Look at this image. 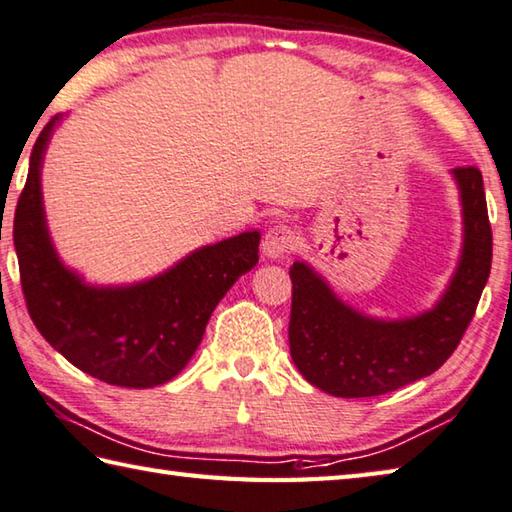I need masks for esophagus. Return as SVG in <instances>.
Here are the masks:
<instances>
[{
  "label": "esophagus",
  "instance_id": "obj_1",
  "mask_svg": "<svg viewBox=\"0 0 512 512\" xmlns=\"http://www.w3.org/2000/svg\"><path fill=\"white\" fill-rule=\"evenodd\" d=\"M292 245H294V231L290 227H283V224H279V227H272L265 233L263 254L267 258H272V261H276V258H283L285 254H288Z\"/></svg>",
  "mask_w": 512,
  "mask_h": 512
}]
</instances>
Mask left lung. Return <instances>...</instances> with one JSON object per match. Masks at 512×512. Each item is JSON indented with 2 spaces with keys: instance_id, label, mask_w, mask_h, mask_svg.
Returning a JSON list of instances; mask_svg holds the SVG:
<instances>
[{
  "instance_id": "obj_1",
  "label": "left lung",
  "mask_w": 512,
  "mask_h": 512,
  "mask_svg": "<svg viewBox=\"0 0 512 512\" xmlns=\"http://www.w3.org/2000/svg\"><path fill=\"white\" fill-rule=\"evenodd\" d=\"M463 213L459 265L443 297L420 315L378 319L348 306L308 263L290 267V353L312 387L335 398H371L441 369L459 346L486 288L492 229L479 168L452 170Z\"/></svg>"
}]
</instances>
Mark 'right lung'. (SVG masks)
<instances>
[{
  "label": "right lung",
  "instance_id": "right-lung-1",
  "mask_svg": "<svg viewBox=\"0 0 512 512\" xmlns=\"http://www.w3.org/2000/svg\"><path fill=\"white\" fill-rule=\"evenodd\" d=\"M60 119L35 141L13 220L26 308L40 335L92 378L128 389L166 384L197 351L220 299L258 263L261 231L204 245L146 281L87 283L60 261L44 215L42 161Z\"/></svg>",
  "mask_w": 512,
  "mask_h": 512
}]
</instances>
